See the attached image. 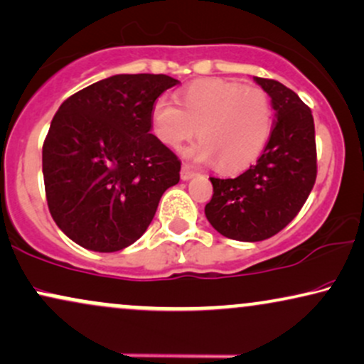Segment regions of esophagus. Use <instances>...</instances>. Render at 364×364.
I'll return each mask as SVG.
<instances>
[{"label": "esophagus", "mask_w": 364, "mask_h": 364, "mask_svg": "<svg viewBox=\"0 0 364 364\" xmlns=\"http://www.w3.org/2000/svg\"><path fill=\"white\" fill-rule=\"evenodd\" d=\"M196 171L193 169L191 164H183L181 168V179H185V181H188V179H191L193 176H195Z\"/></svg>", "instance_id": "esophagus-1"}]
</instances>
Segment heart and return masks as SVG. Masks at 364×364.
<instances>
[{
    "mask_svg": "<svg viewBox=\"0 0 364 364\" xmlns=\"http://www.w3.org/2000/svg\"><path fill=\"white\" fill-rule=\"evenodd\" d=\"M179 104L161 97L151 110L158 139L179 149L196 134L200 142L188 158L213 163L222 171L250 166L262 154L272 132V104L265 90L220 79L200 80L176 95Z\"/></svg>",
    "mask_w": 364,
    "mask_h": 364,
    "instance_id": "b5f03b06",
    "label": "heart"
}]
</instances>
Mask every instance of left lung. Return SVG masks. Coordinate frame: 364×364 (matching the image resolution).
Masks as SVG:
<instances>
[{
  "mask_svg": "<svg viewBox=\"0 0 364 364\" xmlns=\"http://www.w3.org/2000/svg\"><path fill=\"white\" fill-rule=\"evenodd\" d=\"M254 80L272 99L277 121L264 153L237 178H210L213 196L205 215L232 240L260 242L287 227L316 183L314 119L296 92L272 79Z\"/></svg>",
  "mask_w": 364,
  "mask_h": 364,
  "instance_id": "8db88e82",
  "label": "left lung"
}]
</instances>
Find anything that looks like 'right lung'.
<instances>
[{
  "label": "right lung",
  "instance_id": "1",
  "mask_svg": "<svg viewBox=\"0 0 364 364\" xmlns=\"http://www.w3.org/2000/svg\"><path fill=\"white\" fill-rule=\"evenodd\" d=\"M176 84L163 73H121L58 107L41 154L45 193L57 227L80 247L117 252L134 243L178 185L181 161L149 134L156 99Z\"/></svg>",
  "mask_w": 364,
  "mask_h": 364
}]
</instances>
